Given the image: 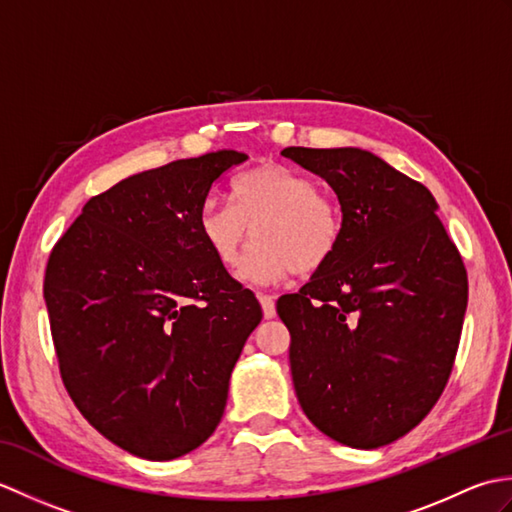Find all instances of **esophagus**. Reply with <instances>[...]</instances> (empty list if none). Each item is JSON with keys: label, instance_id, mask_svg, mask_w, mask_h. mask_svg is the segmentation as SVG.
Here are the masks:
<instances>
[{"label": "esophagus", "instance_id": "obj_1", "mask_svg": "<svg viewBox=\"0 0 512 512\" xmlns=\"http://www.w3.org/2000/svg\"><path fill=\"white\" fill-rule=\"evenodd\" d=\"M257 299H259V303H262L264 317H266V319H273V317H275V299L270 297V295H262V292H259Z\"/></svg>", "mask_w": 512, "mask_h": 512}]
</instances>
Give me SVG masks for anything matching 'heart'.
Segmentation results:
<instances>
[{
	"label": "heart",
	"instance_id": "heart-1",
	"mask_svg": "<svg viewBox=\"0 0 512 512\" xmlns=\"http://www.w3.org/2000/svg\"><path fill=\"white\" fill-rule=\"evenodd\" d=\"M231 202L206 200L198 213V233L217 262L233 268L253 228L257 242L239 270L250 284H279L297 270L314 273L341 244L339 204L317 191V182L306 173L279 162L239 173L231 184Z\"/></svg>",
	"mask_w": 512,
	"mask_h": 512
}]
</instances>
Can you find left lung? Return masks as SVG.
<instances>
[{
  "label": "left lung",
  "instance_id": "1",
  "mask_svg": "<svg viewBox=\"0 0 512 512\" xmlns=\"http://www.w3.org/2000/svg\"><path fill=\"white\" fill-rule=\"evenodd\" d=\"M334 189V257L277 301L301 409L325 436L378 449L436 405L458 352L469 279L424 184L356 147L281 151Z\"/></svg>",
  "mask_w": 512,
  "mask_h": 512
}]
</instances>
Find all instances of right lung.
<instances>
[{"label":"right lung","instance_id":"obj_1","mask_svg":"<svg viewBox=\"0 0 512 512\" xmlns=\"http://www.w3.org/2000/svg\"><path fill=\"white\" fill-rule=\"evenodd\" d=\"M233 149L169 162L94 195L54 244L43 299L63 385L92 427L145 460L209 440L246 339L253 292L198 233Z\"/></svg>","mask_w":512,"mask_h":512}]
</instances>
